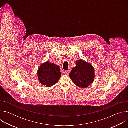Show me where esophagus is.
Masks as SVG:
<instances>
[{
	"instance_id": "obj_1",
	"label": "esophagus",
	"mask_w": 128,
	"mask_h": 128,
	"mask_svg": "<svg viewBox=\"0 0 128 128\" xmlns=\"http://www.w3.org/2000/svg\"><path fill=\"white\" fill-rule=\"evenodd\" d=\"M64 73H65V75H68V74H69L70 73V70H65V71H64Z\"/></svg>"
}]
</instances>
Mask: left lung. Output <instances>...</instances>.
Instances as JSON below:
<instances>
[{
	"label": "left lung",
	"mask_w": 128,
	"mask_h": 128,
	"mask_svg": "<svg viewBox=\"0 0 128 128\" xmlns=\"http://www.w3.org/2000/svg\"><path fill=\"white\" fill-rule=\"evenodd\" d=\"M70 72L69 76L76 86L86 88L92 84L95 77V69L90 63L82 59L78 60Z\"/></svg>",
	"instance_id": "obj_1"
}]
</instances>
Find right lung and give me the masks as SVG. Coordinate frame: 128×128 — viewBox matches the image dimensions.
<instances>
[{"mask_svg": "<svg viewBox=\"0 0 128 128\" xmlns=\"http://www.w3.org/2000/svg\"><path fill=\"white\" fill-rule=\"evenodd\" d=\"M37 74L39 82L46 88L51 87L56 84L61 77L59 66L48 61L40 65Z\"/></svg>", "mask_w": 128, "mask_h": 128, "instance_id": "1", "label": "right lung"}]
</instances>
